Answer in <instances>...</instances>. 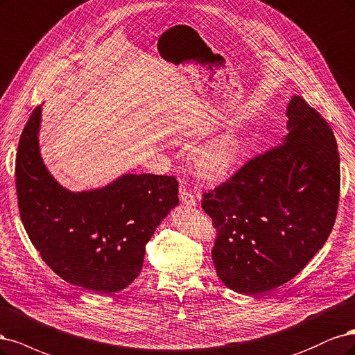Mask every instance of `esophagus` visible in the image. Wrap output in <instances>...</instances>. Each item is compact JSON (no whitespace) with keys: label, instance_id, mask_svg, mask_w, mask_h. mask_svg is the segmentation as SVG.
Segmentation results:
<instances>
[{"label":"esophagus","instance_id":"esophagus-1","mask_svg":"<svg viewBox=\"0 0 355 355\" xmlns=\"http://www.w3.org/2000/svg\"><path fill=\"white\" fill-rule=\"evenodd\" d=\"M180 199L181 203L186 205V207H194V205H196V198H194V194L191 191L186 190V187L180 189Z\"/></svg>","mask_w":355,"mask_h":355}]
</instances>
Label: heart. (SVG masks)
Instances as JSON below:
<instances>
[{
  "mask_svg": "<svg viewBox=\"0 0 355 355\" xmlns=\"http://www.w3.org/2000/svg\"><path fill=\"white\" fill-rule=\"evenodd\" d=\"M246 150V137L228 130L200 146L193 155V169L203 181H220L233 173Z\"/></svg>",
  "mask_w": 355,
  "mask_h": 355,
  "instance_id": "b5f03b06",
  "label": "heart"
}]
</instances>
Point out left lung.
<instances>
[{"instance_id":"8db88e82","label":"left lung","mask_w":355,"mask_h":355,"mask_svg":"<svg viewBox=\"0 0 355 355\" xmlns=\"http://www.w3.org/2000/svg\"><path fill=\"white\" fill-rule=\"evenodd\" d=\"M288 135L215 190L202 208L216 228L215 270L234 292L259 295L298 274L336 220L340 171L335 135L320 113L292 96Z\"/></svg>"}]
</instances>
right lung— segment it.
<instances>
[{
  "instance_id": "1",
  "label": "right lung",
  "mask_w": 355,
  "mask_h": 355,
  "mask_svg": "<svg viewBox=\"0 0 355 355\" xmlns=\"http://www.w3.org/2000/svg\"><path fill=\"white\" fill-rule=\"evenodd\" d=\"M42 106L20 135L16 190L21 223L57 276L97 293L119 292L140 276L146 245L178 205L174 177L122 174L105 187L71 191L40 153Z\"/></svg>"
}]
</instances>
